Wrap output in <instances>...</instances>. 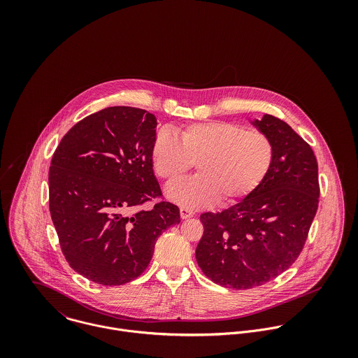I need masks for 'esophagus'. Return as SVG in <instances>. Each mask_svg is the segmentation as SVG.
Masks as SVG:
<instances>
[{
  "label": "esophagus",
  "instance_id": "esophagus-1",
  "mask_svg": "<svg viewBox=\"0 0 358 358\" xmlns=\"http://www.w3.org/2000/svg\"><path fill=\"white\" fill-rule=\"evenodd\" d=\"M194 215V212L192 210V209H189V208H185V206H182L180 208V216H182V219H187V217H192Z\"/></svg>",
  "mask_w": 358,
  "mask_h": 358
}]
</instances>
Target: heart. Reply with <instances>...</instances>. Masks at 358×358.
<instances>
[{"instance_id":"obj_1","label":"heart","mask_w":358,"mask_h":358,"mask_svg":"<svg viewBox=\"0 0 358 358\" xmlns=\"http://www.w3.org/2000/svg\"><path fill=\"white\" fill-rule=\"evenodd\" d=\"M166 131L154 138L150 157L158 178L173 182L196 162L197 176L171 183L169 200L187 208H201L217 200L222 206L251 196L267 176L274 149L257 129L227 121H205Z\"/></svg>"}]
</instances>
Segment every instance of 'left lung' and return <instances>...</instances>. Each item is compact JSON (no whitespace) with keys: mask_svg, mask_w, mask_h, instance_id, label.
Returning a JSON list of instances; mask_svg holds the SVG:
<instances>
[{"mask_svg":"<svg viewBox=\"0 0 358 358\" xmlns=\"http://www.w3.org/2000/svg\"><path fill=\"white\" fill-rule=\"evenodd\" d=\"M252 125L273 143L274 158L255 192L222 212H205L196 259L222 287L250 289L284 273L301 255L318 208L315 155L282 120L264 114Z\"/></svg>","mask_w":358,"mask_h":358,"instance_id":"left-lung-1","label":"left lung"}]
</instances>
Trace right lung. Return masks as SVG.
<instances>
[{
    "mask_svg": "<svg viewBox=\"0 0 358 358\" xmlns=\"http://www.w3.org/2000/svg\"><path fill=\"white\" fill-rule=\"evenodd\" d=\"M154 114L114 106L77 122L60 141L50 168V210L62 252L83 277L122 285L149 266L157 238L180 222L162 196L150 150Z\"/></svg>",
    "mask_w": 358,
    "mask_h": 358,
    "instance_id": "1",
    "label": "right lung"
}]
</instances>
